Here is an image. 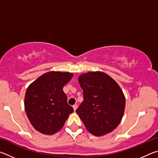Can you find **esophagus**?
Wrapping results in <instances>:
<instances>
[{
  "mask_svg": "<svg viewBox=\"0 0 158 158\" xmlns=\"http://www.w3.org/2000/svg\"><path fill=\"white\" fill-rule=\"evenodd\" d=\"M77 107H78V105H73V109H74V111H75L77 110Z\"/></svg>",
  "mask_w": 158,
  "mask_h": 158,
  "instance_id": "1",
  "label": "esophagus"
}]
</instances>
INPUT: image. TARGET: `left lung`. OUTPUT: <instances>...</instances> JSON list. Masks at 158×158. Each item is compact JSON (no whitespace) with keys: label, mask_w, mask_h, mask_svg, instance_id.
<instances>
[{"label":"left lung","mask_w":158,"mask_h":158,"mask_svg":"<svg viewBox=\"0 0 158 158\" xmlns=\"http://www.w3.org/2000/svg\"><path fill=\"white\" fill-rule=\"evenodd\" d=\"M78 81L84 101L76 110L86 130L100 137L110 133L121 123L125 98L115 80L102 72L81 74Z\"/></svg>","instance_id":"8db88e82"}]
</instances>
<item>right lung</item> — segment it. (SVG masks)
Instances as JSON below:
<instances>
[{"instance_id":"right-lung-1","label":"right lung","mask_w":158,"mask_h":158,"mask_svg":"<svg viewBox=\"0 0 158 158\" xmlns=\"http://www.w3.org/2000/svg\"><path fill=\"white\" fill-rule=\"evenodd\" d=\"M73 77V74L68 72H48L28 85L24 98L25 111L37 131L47 135L56 133L74 111L63 90Z\"/></svg>"}]
</instances>
